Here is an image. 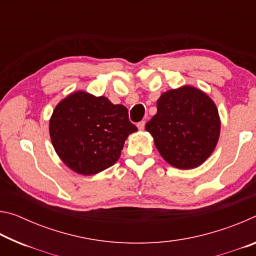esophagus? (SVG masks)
Here are the masks:
<instances>
[{
  "label": "esophagus",
  "mask_w": 256,
  "mask_h": 256,
  "mask_svg": "<svg viewBox=\"0 0 256 256\" xmlns=\"http://www.w3.org/2000/svg\"><path fill=\"white\" fill-rule=\"evenodd\" d=\"M136 126H138V130H141V131H142V130H144L146 122H144V120H141V122H138V123Z\"/></svg>",
  "instance_id": "1"
}]
</instances>
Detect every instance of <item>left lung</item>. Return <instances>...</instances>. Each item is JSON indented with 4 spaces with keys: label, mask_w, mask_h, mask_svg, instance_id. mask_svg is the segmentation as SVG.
<instances>
[{
    "label": "left lung",
    "mask_w": 256,
    "mask_h": 256,
    "mask_svg": "<svg viewBox=\"0 0 256 256\" xmlns=\"http://www.w3.org/2000/svg\"><path fill=\"white\" fill-rule=\"evenodd\" d=\"M166 162L180 170L198 167L218 142L220 118L216 104L190 86L168 90L157 100V114L146 124Z\"/></svg>",
    "instance_id": "left-lung-1"
}]
</instances>
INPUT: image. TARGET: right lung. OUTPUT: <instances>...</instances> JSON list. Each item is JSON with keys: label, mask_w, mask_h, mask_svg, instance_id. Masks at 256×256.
Returning a JSON list of instances; mask_svg holds the SVG:
<instances>
[{"label": "right lung", "mask_w": 256, "mask_h": 256, "mask_svg": "<svg viewBox=\"0 0 256 256\" xmlns=\"http://www.w3.org/2000/svg\"><path fill=\"white\" fill-rule=\"evenodd\" d=\"M138 128L128 108L86 92L68 94L50 120V136L58 157L73 172L94 175L118 162L128 134Z\"/></svg>", "instance_id": "obj_1"}]
</instances>
